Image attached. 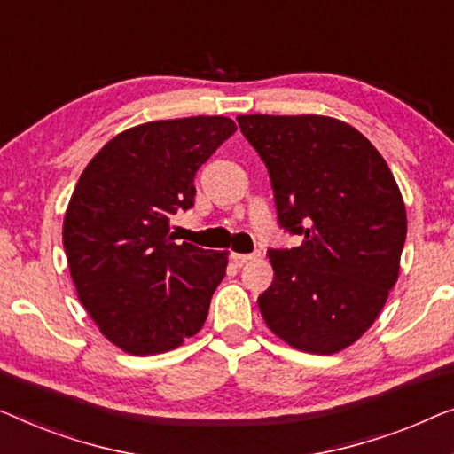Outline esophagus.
Segmentation results:
<instances>
[{"label": "esophagus", "instance_id": "34e87169", "mask_svg": "<svg viewBox=\"0 0 454 454\" xmlns=\"http://www.w3.org/2000/svg\"><path fill=\"white\" fill-rule=\"evenodd\" d=\"M257 257H259V253H232V254H230V259H232L239 267L245 265L247 261L257 259Z\"/></svg>", "mask_w": 454, "mask_h": 454}]
</instances>
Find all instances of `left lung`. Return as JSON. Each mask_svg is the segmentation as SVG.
<instances>
[{
  "label": "left lung",
  "instance_id": "left-lung-1",
  "mask_svg": "<svg viewBox=\"0 0 454 454\" xmlns=\"http://www.w3.org/2000/svg\"><path fill=\"white\" fill-rule=\"evenodd\" d=\"M270 172L278 222L302 242L270 248L267 327L300 352L335 354L366 333L399 276L407 215L379 150L321 114H240Z\"/></svg>",
  "mask_w": 454,
  "mask_h": 454
}]
</instances>
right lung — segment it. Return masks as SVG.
Returning a JSON list of instances; mask_svg holds the SVG:
<instances>
[{"label": "right lung", "mask_w": 454, "mask_h": 454, "mask_svg": "<svg viewBox=\"0 0 454 454\" xmlns=\"http://www.w3.org/2000/svg\"><path fill=\"white\" fill-rule=\"evenodd\" d=\"M236 131L228 117L152 121L113 137L82 172L63 220L80 302L133 356L195 335L228 253L176 245L168 222L195 203V175Z\"/></svg>", "instance_id": "1"}]
</instances>
